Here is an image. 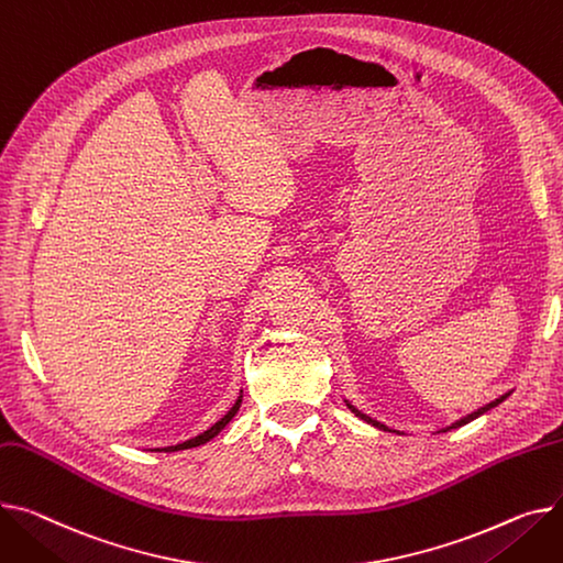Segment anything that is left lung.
I'll return each instance as SVG.
<instances>
[{
	"label": "left lung",
	"instance_id": "obj_1",
	"mask_svg": "<svg viewBox=\"0 0 563 563\" xmlns=\"http://www.w3.org/2000/svg\"><path fill=\"white\" fill-rule=\"evenodd\" d=\"M507 396H509V394H505V396H500V398H496V400H494V402H489V405H484V407H479V409H477V411H473V415H468V417H464V419H462V421H457V423H453V426H451V428H445V430H455V428H460V426H466V423H471V421H473V419H477V417H482V415H484V411H489V409H492V407H496V405H500V402H503V400H505V398H507ZM349 407H351V409H353V411H355V415H357V417H360V419H362V421H366V423H371V426H376V428H380V430H389V428H385V426H383V423H378V421H373V419H368V417H366V415H362V411H357V409H355V407H353V405H349ZM445 430H443V432H445Z\"/></svg>",
	"mask_w": 563,
	"mask_h": 563
}]
</instances>
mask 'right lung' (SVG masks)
<instances>
[{
    "mask_svg": "<svg viewBox=\"0 0 563 563\" xmlns=\"http://www.w3.org/2000/svg\"><path fill=\"white\" fill-rule=\"evenodd\" d=\"M240 405H242V396L235 400V405L229 409V415L223 417V419H219L210 430H206V432H201L199 437H195V439H187V441H183V443H176V445H167V448H163L165 453H172V451H185V448H195V445H201V443H206V441H210L212 437H217L223 428L229 426V421L238 415V409H240Z\"/></svg>",
    "mask_w": 563,
    "mask_h": 563,
    "instance_id": "obj_1",
    "label": "right lung"
}]
</instances>
